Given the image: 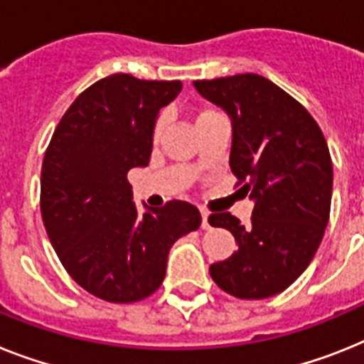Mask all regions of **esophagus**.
<instances>
[{
	"instance_id": "esophagus-1",
	"label": "esophagus",
	"mask_w": 364,
	"mask_h": 364,
	"mask_svg": "<svg viewBox=\"0 0 364 364\" xmlns=\"http://www.w3.org/2000/svg\"><path fill=\"white\" fill-rule=\"evenodd\" d=\"M201 228L203 229H209L210 224H209V213L207 210H201Z\"/></svg>"
}]
</instances>
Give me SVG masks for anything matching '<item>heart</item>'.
<instances>
[{
	"label": "heart",
	"mask_w": 364,
	"mask_h": 364,
	"mask_svg": "<svg viewBox=\"0 0 364 364\" xmlns=\"http://www.w3.org/2000/svg\"><path fill=\"white\" fill-rule=\"evenodd\" d=\"M207 112H210V111H205V112H201V114H207ZM200 114V116H201ZM164 129V118H159V120H157V124H155V131H154V133H155V136H159V135H161V131H163Z\"/></svg>",
	"instance_id": "obj_1"
}]
</instances>
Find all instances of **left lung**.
Returning <instances> with one entry per match:
<instances>
[{"instance_id": "8db88e82", "label": "left lung", "mask_w": 364, "mask_h": 364, "mask_svg": "<svg viewBox=\"0 0 364 364\" xmlns=\"http://www.w3.org/2000/svg\"><path fill=\"white\" fill-rule=\"evenodd\" d=\"M231 118L229 166L253 200L252 224L215 213L239 250L210 264V277L240 300H262L291 287L322 242L331 209L328 142L301 103L257 73L194 81Z\"/></svg>"}]
</instances>
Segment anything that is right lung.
<instances>
[{"label": "right lung", "mask_w": 364, "mask_h": 364, "mask_svg": "<svg viewBox=\"0 0 364 364\" xmlns=\"http://www.w3.org/2000/svg\"><path fill=\"white\" fill-rule=\"evenodd\" d=\"M181 88L129 73L100 79L75 97L46 149V233L72 279L105 301L154 294L173 242L201 224L200 210L179 200L139 215L127 181L131 168L148 166L159 111Z\"/></svg>", "instance_id": "1"}]
</instances>
